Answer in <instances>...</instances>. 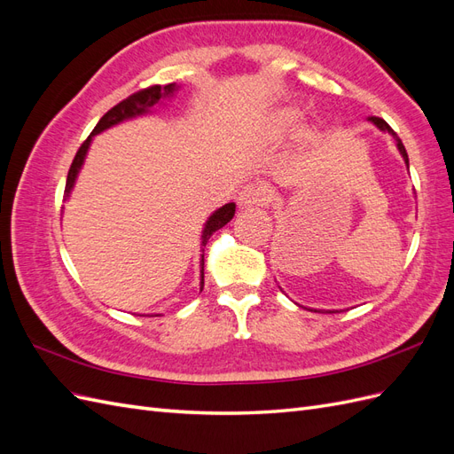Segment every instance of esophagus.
<instances>
[{"mask_svg": "<svg viewBox=\"0 0 454 454\" xmlns=\"http://www.w3.org/2000/svg\"><path fill=\"white\" fill-rule=\"evenodd\" d=\"M239 204L240 206H261L265 204L267 200V189L265 185H261L257 182H252V184H246L240 191H239Z\"/></svg>", "mask_w": 454, "mask_h": 454, "instance_id": "esophagus-1", "label": "esophagus"}]
</instances>
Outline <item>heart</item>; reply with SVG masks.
<instances>
[{
  "label": "heart",
  "instance_id": "b5f03b06",
  "mask_svg": "<svg viewBox=\"0 0 454 454\" xmlns=\"http://www.w3.org/2000/svg\"><path fill=\"white\" fill-rule=\"evenodd\" d=\"M299 119H301L299 109H294V107L280 109V112H277V115H274V119H272V129L277 132L292 130L299 122Z\"/></svg>",
  "mask_w": 454,
  "mask_h": 454
}]
</instances>
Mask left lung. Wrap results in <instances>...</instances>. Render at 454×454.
Segmentation results:
<instances>
[{
    "label": "left lung",
    "mask_w": 454,
    "mask_h": 454,
    "mask_svg": "<svg viewBox=\"0 0 454 454\" xmlns=\"http://www.w3.org/2000/svg\"><path fill=\"white\" fill-rule=\"evenodd\" d=\"M369 121L371 122H373V125L375 127H379L380 130H384V132H388V134H392L394 136V138H395V144H397V149H400V153L403 155V159H405V162H407V167H409V157H407V151H405V145L402 144V140L400 138H397V134L390 129V125H388V122L387 121H384V119H380V117H369Z\"/></svg>",
    "instance_id": "left-lung-1"
}]
</instances>
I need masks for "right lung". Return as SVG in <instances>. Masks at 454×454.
<instances>
[{"label": "right lung", "instance_id": "add662e5", "mask_svg": "<svg viewBox=\"0 0 454 454\" xmlns=\"http://www.w3.org/2000/svg\"><path fill=\"white\" fill-rule=\"evenodd\" d=\"M174 90H177L176 83H168V85H164V87H160V85L147 87V89H142V90H138V92L130 94L129 98H125V100L119 102L117 106H114L112 109H109V112L98 121V125L94 127V130H92V134L89 136V138H87L83 144H81V147L77 149V153H75L74 162H72V167H70V172H67L66 189H64V199H66L67 195H70V191H72V187H74V184H75L77 172H79V168H81V164H83V160H85L87 149H89V145H90V138H92L94 134H100L102 130L117 125V122H121V121H125V119H130V117H136V115H142V114L149 112V107H153L155 104H159L160 98H167V96L174 94ZM232 215H235V204H232V202L222 206V208L215 210V212L210 215V219H208V222H206V227H204V231H202V242H200V250H202V252H204L206 242L210 240V237L214 235V232H215L217 229H222L223 225H227V223L231 222V219H232ZM200 265H204V255H202V263H200ZM202 270H204V267H202ZM200 278H202V280H200V292H202L204 272H202Z\"/></svg>", "mask_w": 454, "mask_h": 454}]
</instances>
